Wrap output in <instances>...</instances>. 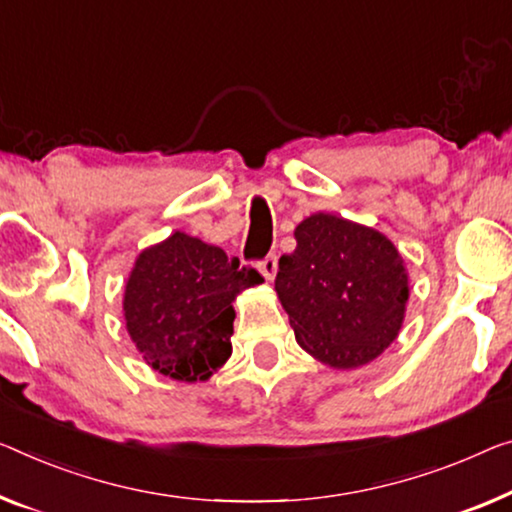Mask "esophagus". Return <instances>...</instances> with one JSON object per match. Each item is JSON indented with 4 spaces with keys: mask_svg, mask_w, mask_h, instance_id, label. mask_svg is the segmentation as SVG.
<instances>
[{
    "mask_svg": "<svg viewBox=\"0 0 512 512\" xmlns=\"http://www.w3.org/2000/svg\"><path fill=\"white\" fill-rule=\"evenodd\" d=\"M257 269H259V273H262V276L266 278V280H273L276 278V271H278V259H276V255H269V257H264L262 262H257Z\"/></svg>",
    "mask_w": 512,
    "mask_h": 512,
    "instance_id": "obj_1",
    "label": "esophagus"
}]
</instances>
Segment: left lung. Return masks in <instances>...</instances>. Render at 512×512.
<instances>
[{
    "label": "left lung",
    "mask_w": 512,
    "mask_h": 512,
    "mask_svg": "<svg viewBox=\"0 0 512 512\" xmlns=\"http://www.w3.org/2000/svg\"><path fill=\"white\" fill-rule=\"evenodd\" d=\"M278 262L276 292L296 342L331 368L352 370L398 338L409 276L398 248L372 227L312 213Z\"/></svg>",
    "instance_id": "8db88e82"
}]
</instances>
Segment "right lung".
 <instances>
[{"label": "right lung", "instance_id": "obj_1", "mask_svg": "<svg viewBox=\"0 0 512 512\" xmlns=\"http://www.w3.org/2000/svg\"><path fill=\"white\" fill-rule=\"evenodd\" d=\"M259 282L223 248L174 232L135 259L124 292L128 335L160 375L207 381L232 354V301Z\"/></svg>", "mask_w": 512, "mask_h": 512}]
</instances>
